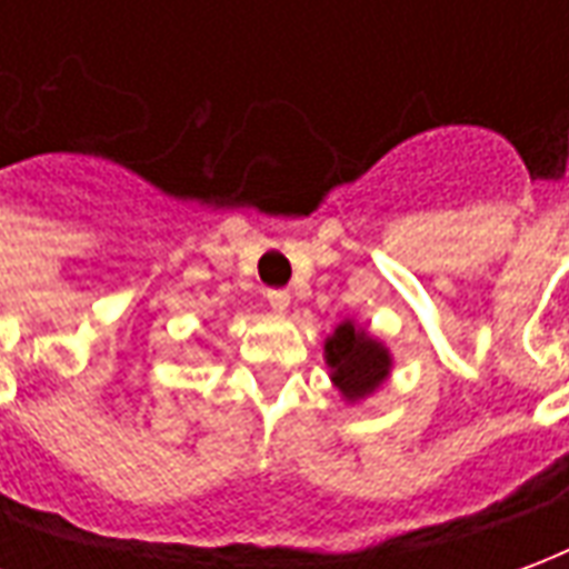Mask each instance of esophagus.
<instances>
[{"instance_id":"esophagus-1","label":"esophagus","mask_w":569,"mask_h":569,"mask_svg":"<svg viewBox=\"0 0 569 569\" xmlns=\"http://www.w3.org/2000/svg\"><path fill=\"white\" fill-rule=\"evenodd\" d=\"M268 305L273 310H286L289 308V292L286 289H268Z\"/></svg>"}]
</instances>
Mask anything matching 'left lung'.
Returning <instances> with one entry per match:
<instances>
[{"mask_svg":"<svg viewBox=\"0 0 569 569\" xmlns=\"http://www.w3.org/2000/svg\"><path fill=\"white\" fill-rule=\"evenodd\" d=\"M326 362L332 369L338 390L347 399L369 396L390 371V357L375 338L359 332L353 322H341L326 341Z\"/></svg>","mask_w":569,"mask_h":569,"instance_id":"obj_1","label":"left lung"}]
</instances>
